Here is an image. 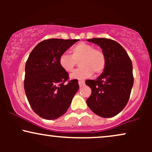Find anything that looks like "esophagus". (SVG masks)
Segmentation results:
<instances>
[{
	"instance_id": "1",
	"label": "esophagus",
	"mask_w": 152,
	"mask_h": 152,
	"mask_svg": "<svg viewBox=\"0 0 152 152\" xmlns=\"http://www.w3.org/2000/svg\"><path fill=\"white\" fill-rule=\"evenodd\" d=\"M85 82L84 81H83V80H80V81H78V85H79L80 87L83 86V85H84Z\"/></svg>"
}]
</instances>
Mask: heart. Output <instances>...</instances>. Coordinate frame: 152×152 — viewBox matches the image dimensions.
Returning <instances> with one entry per match:
<instances>
[{"label": "heart", "instance_id": "obj_1", "mask_svg": "<svg viewBox=\"0 0 152 152\" xmlns=\"http://www.w3.org/2000/svg\"><path fill=\"white\" fill-rule=\"evenodd\" d=\"M71 55L64 52L59 56V64L64 71L71 72L74 69L76 61L79 60L81 67L70 75L73 79H84L93 74L104 71L106 66V57L101 50L86 43H79L71 49Z\"/></svg>", "mask_w": 152, "mask_h": 152}]
</instances>
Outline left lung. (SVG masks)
<instances>
[{
	"label": "left lung",
	"mask_w": 152,
	"mask_h": 152,
	"mask_svg": "<svg viewBox=\"0 0 152 152\" xmlns=\"http://www.w3.org/2000/svg\"><path fill=\"white\" fill-rule=\"evenodd\" d=\"M87 41L100 46L105 55L106 66L96 79L86 81L91 89L86 104L101 117H113L121 112L129 99L134 84L132 61L116 41L104 38Z\"/></svg>",
	"instance_id": "8db88e82"
}]
</instances>
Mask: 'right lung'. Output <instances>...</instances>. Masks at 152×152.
I'll return each mask as SVG.
<instances>
[{
    "label": "right lung",
    "mask_w": 152,
    "mask_h": 152,
    "mask_svg": "<svg viewBox=\"0 0 152 152\" xmlns=\"http://www.w3.org/2000/svg\"><path fill=\"white\" fill-rule=\"evenodd\" d=\"M78 41L45 40L29 55L26 63L24 89L32 109L41 118L53 120L64 115L79 88L76 79L65 83L69 74L58 61L61 54Z\"/></svg>",
    "instance_id": "right-lung-1"
}]
</instances>
